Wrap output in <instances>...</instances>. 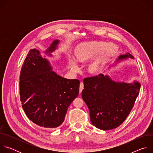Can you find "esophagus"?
Listing matches in <instances>:
<instances>
[{
	"mask_svg": "<svg viewBox=\"0 0 153 153\" xmlns=\"http://www.w3.org/2000/svg\"><path fill=\"white\" fill-rule=\"evenodd\" d=\"M83 89V83L82 82H80V87H79V93L80 94H81Z\"/></svg>",
	"mask_w": 153,
	"mask_h": 153,
	"instance_id": "1",
	"label": "esophagus"
}]
</instances>
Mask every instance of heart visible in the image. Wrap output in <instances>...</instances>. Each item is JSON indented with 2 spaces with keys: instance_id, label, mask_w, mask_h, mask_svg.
I'll use <instances>...</instances> for the list:
<instances>
[{
  "instance_id": "b5f03b06",
  "label": "heart",
  "mask_w": 153,
  "mask_h": 153,
  "mask_svg": "<svg viewBox=\"0 0 153 153\" xmlns=\"http://www.w3.org/2000/svg\"><path fill=\"white\" fill-rule=\"evenodd\" d=\"M114 48L113 52L108 50ZM113 50V48L111 49ZM118 48L113 44L105 42H85L78 43L72 50L74 58L68 57V62L71 70L77 71L79 70L76 60L79 62H85L93 59L87 64L86 71L90 74L97 75L101 73L105 64L117 52Z\"/></svg>"
}]
</instances>
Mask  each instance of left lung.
Masks as SVG:
<instances>
[{
  "mask_svg": "<svg viewBox=\"0 0 153 153\" xmlns=\"http://www.w3.org/2000/svg\"><path fill=\"white\" fill-rule=\"evenodd\" d=\"M128 58L134 59L130 53H126L120 55L117 61ZM83 84L82 97L89 108L91 122L102 130L114 129L125 121L140 88L138 82H115L103 74L84 79Z\"/></svg>",
  "mask_w": 153,
  "mask_h": 153,
  "instance_id": "8db88e82",
  "label": "left lung"
}]
</instances>
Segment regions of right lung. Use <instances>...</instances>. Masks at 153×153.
<instances>
[{"instance_id":"right-lung-1","label":"right lung","mask_w":153,"mask_h":153,"mask_svg":"<svg viewBox=\"0 0 153 153\" xmlns=\"http://www.w3.org/2000/svg\"><path fill=\"white\" fill-rule=\"evenodd\" d=\"M59 43L58 40L53 41L45 53L51 56ZM79 84L77 79L57 75L39 51L30 50L20 74L22 106L35 124L47 128L58 127L64 121L68 106L79 94Z\"/></svg>"}]
</instances>
